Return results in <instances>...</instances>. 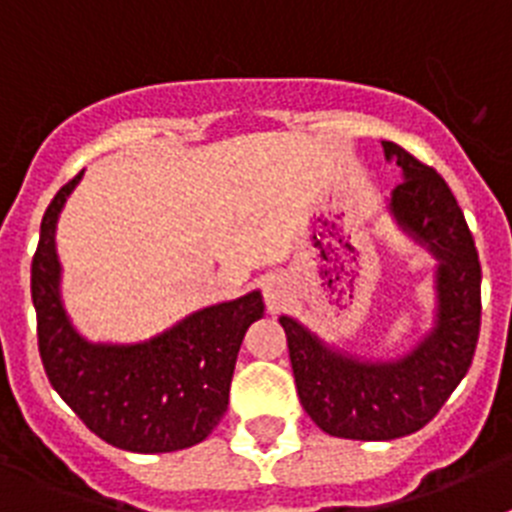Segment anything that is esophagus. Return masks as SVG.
Masks as SVG:
<instances>
[{
	"label": "esophagus",
	"instance_id": "esophagus-1",
	"mask_svg": "<svg viewBox=\"0 0 512 512\" xmlns=\"http://www.w3.org/2000/svg\"><path fill=\"white\" fill-rule=\"evenodd\" d=\"M287 295H289V287L282 277H271L264 282V297H266V305H269L271 310L282 307L284 300H287Z\"/></svg>",
	"mask_w": 512,
	"mask_h": 512
}]
</instances>
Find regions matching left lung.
<instances>
[{"mask_svg":"<svg viewBox=\"0 0 512 512\" xmlns=\"http://www.w3.org/2000/svg\"><path fill=\"white\" fill-rule=\"evenodd\" d=\"M402 179L390 212L405 233L436 256V320L431 333L395 361H361L325 346L282 315L297 395L320 431L356 441H392L436 418L474 359L482 315V269L464 212L449 184L397 143L384 140Z\"/></svg>","mask_w":512,"mask_h":512,"instance_id":"8db88e82","label":"left lung"}]
</instances>
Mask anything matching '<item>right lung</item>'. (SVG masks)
<instances>
[{"mask_svg": "<svg viewBox=\"0 0 512 512\" xmlns=\"http://www.w3.org/2000/svg\"><path fill=\"white\" fill-rule=\"evenodd\" d=\"M84 174V171H81ZM74 176L40 223L33 256L38 348L45 374L89 431L117 449L166 454L205 441L228 410L230 379L248 325L264 315L261 292L210 305L143 343H92L61 300L56 223Z\"/></svg>", "mask_w": 512, "mask_h": 512, "instance_id": "add662e5", "label": "right lung"}]
</instances>
